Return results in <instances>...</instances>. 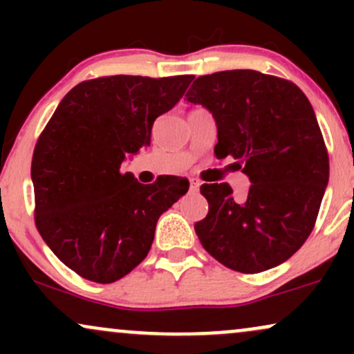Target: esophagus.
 <instances>
[{"mask_svg":"<svg viewBox=\"0 0 354 354\" xmlns=\"http://www.w3.org/2000/svg\"><path fill=\"white\" fill-rule=\"evenodd\" d=\"M200 186H201L200 181L194 180V178H191V180H189V188H191V191H194V193H196V191H200Z\"/></svg>","mask_w":354,"mask_h":354,"instance_id":"esophagus-1","label":"esophagus"}]
</instances>
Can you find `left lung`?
I'll return each mask as SVG.
<instances>
[{"instance_id": "8db88e82", "label": "left lung", "mask_w": 354, "mask_h": 354, "mask_svg": "<svg viewBox=\"0 0 354 354\" xmlns=\"http://www.w3.org/2000/svg\"><path fill=\"white\" fill-rule=\"evenodd\" d=\"M218 126L216 158L233 156L250 178L246 200L226 183L203 185L208 214L194 225L203 248L239 273H261L291 258L315 226L330 158L304 93L253 70L200 76L186 93Z\"/></svg>"}]
</instances>
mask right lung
Masks as SVG:
<instances>
[{
    "mask_svg": "<svg viewBox=\"0 0 354 354\" xmlns=\"http://www.w3.org/2000/svg\"><path fill=\"white\" fill-rule=\"evenodd\" d=\"M193 75L103 76L76 84L36 141L35 223L51 251L81 278L113 283L140 265L161 214L188 180L141 185L121 173L126 154L149 146L154 120L185 95Z\"/></svg>",
    "mask_w": 354,
    "mask_h": 354,
    "instance_id": "obj_1",
    "label": "right lung"
}]
</instances>
